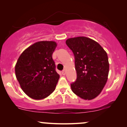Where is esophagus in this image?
<instances>
[{
    "instance_id": "obj_1",
    "label": "esophagus",
    "mask_w": 127,
    "mask_h": 127,
    "mask_svg": "<svg viewBox=\"0 0 127 127\" xmlns=\"http://www.w3.org/2000/svg\"><path fill=\"white\" fill-rule=\"evenodd\" d=\"M62 74H63V75H64L65 74V73H66V71H65V70H63V71H62Z\"/></svg>"
}]
</instances>
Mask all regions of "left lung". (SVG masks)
<instances>
[{
  "label": "left lung",
  "mask_w": 127,
  "mask_h": 127,
  "mask_svg": "<svg viewBox=\"0 0 127 127\" xmlns=\"http://www.w3.org/2000/svg\"><path fill=\"white\" fill-rule=\"evenodd\" d=\"M75 59L77 79L71 84L73 92L84 99H92L101 92L109 73L108 56L95 41L86 37L67 39Z\"/></svg>",
  "instance_id": "left-lung-1"
}]
</instances>
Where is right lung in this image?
<instances>
[{
    "label": "right lung",
    "mask_w": 127,
    "mask_h": 127,
    "mask_svg": "<svg viewBox=\"0 0 127 127\" xmlns=\"http://www.w3.org/2000/svg\"><path fill=\"white\" fill-rule=\"evenodd\" d=\"M56 47L54 41H38L26 49L17 60L16 77L23 91L32 98L43 99L55 90L60 77L52 58Z\"/></svg>",
    "instance_id": "obj_1"
}]
</instances>
